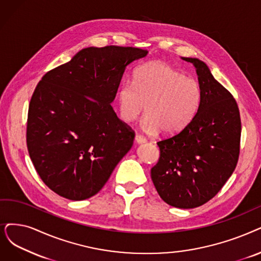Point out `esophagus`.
I'll use <instances>...</instances> for the list:
<instances>
[{"label": "esophagus", "instance_id": "1", "mask_svg": "<svg viewBox=\"0 0 261 261\" xmlns=\"http://www.w3.org/2000/svg\"><path fill=\"white\" fill-rule=\"evenodd\" d=\"M135 141H136L137 143H144L145 141H147V139H145L143 136H141V135L136 134V136H135Z\"/></svg>", "mask_w": 261, "mask_h": 261}]
</instances>
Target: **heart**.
<instances>
[{"label": "heart", "mask_w": 261, "mask_h": 261, "mask_svg": "<svg viewBox=\"0 0 261 261\" xmlns=\"http://www.w3.org/2000/svg\"><path fill=\"white\" fill-rule=\"evenodd\" d=\"M120 118L126 123L136 121L144 110L141 128L149 135L160 130L173 135L194 119L201 101L198 82L184 77L173 67L153 62L134 72L133 82L124 81L117 94Z\"/></svg>", "instance_id": "heart-1"}]
</instances>
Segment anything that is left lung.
<instances>
[{
    "instance_id": "left-lung-1",
    "label": "left lung",
    "mask_w": 261,
    "mask_h": 261,
    "mask_svg": "<svg viewBox=\"0 0 261 261\" xmlns=\"http://www.w3.org/2000/svg\"><path fill=\"white\" fill-rule=\"evenodd\" d=\"M196 67L200 106L181 132L158 142L160 159L151 178L162 199L180 209L211 200L236 169L241 141V118L232 94L198 59L183 58Z\"/></svg>"
}]
</instances>
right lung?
<instances>
[{
    "label": "right lung",
    "instance_id": "right-lung-1",
    "mask_svg": "<svg viewBox=\"0 0 261 261\" xmlns=\"http://www.w3.org/2000/svg\"><path fill=\"white\" fill-rule=\"evenodd\" d=\"M147 54L135 47L86 48L38 82L29 105L27 145L52 192L69 200L96 195L130 150L135 132L110 102L125 67Z\"/></svg>",
    "mask_w": 261,
    "mask_h": 261
}]
</instances>
